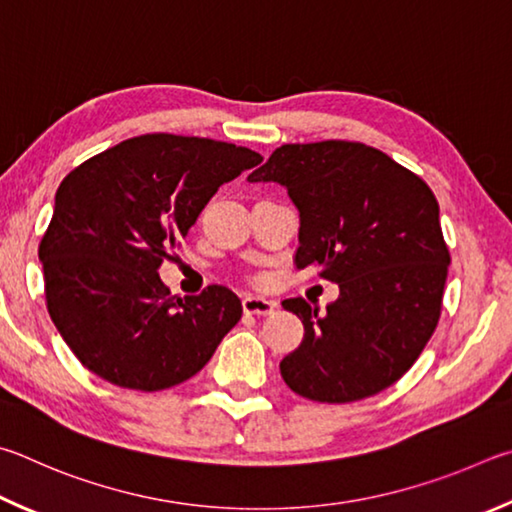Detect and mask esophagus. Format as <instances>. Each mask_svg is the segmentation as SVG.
I'll return each instance as SVG.
<instances>
[{
  "label": "esophagus",
  "mask_w": 512,
  "mask_h": 512,
  "mask_svg": "<svg viewBox=\"0 0 512 512\" xmlns=\"http://www.w3.org/2000/svg\"><path fill=\"white\" fill-rule=\"evenodd\" d=\"M276 308V303L265 299V297H256V294H247L245 299H242V310L247 312V315H272Z\"/></svg>",
  "instance_id": "1"
}]
</instances>
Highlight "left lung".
<instances>
[{"label": "left lung", "instance_id": "obj_1", "mask_svg": "<svg viewBox=\"0 0 512 512\" xmlns=\"http://www.w3.org/2000/svg\"><path fill=\"white\" fill-rule=\"evenodd\" d=\"M247 182H276L299 211V270L339 285L326 315L283 301L303 342L281 375L315 402L375 396L405 375L441 317L450 254L438 202L423 179L355 141L288 143Z\"/></svg>", "mask_w": 512, "mask_h": 512}]
</instances>
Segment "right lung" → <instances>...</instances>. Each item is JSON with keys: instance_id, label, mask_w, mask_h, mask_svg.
Instances as JSON below:
<instances>
[{"instance_id": "add662e5", "label": "right lung", "mask_w": 512, "mask_h": 512, "mask_svg": "<svg viewBox=\"0 0 512 512\" xmlns=\"http://www.w3.org/2000/svg\"><path fill=\"white\" fill-rule=\"evenodd\" d=\"M261 161L233 143L143 134L62 179L40 263L49 315L83 366L116 387L161 391L211 360L240 299L222 285L175 299L157 270L218 188Z\"/></svg>"}]
</instances>
